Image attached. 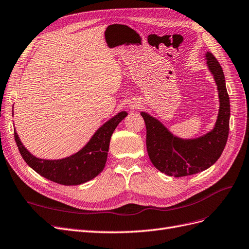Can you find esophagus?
I'll list each match as a JSON object with an SVG mask.
<instances>
[{
  "label": "esophagus",
  "instance_id": "1",
  "mask_svg": "<svg viewBox=\"0 0 249 249\" xmlns=\"http://www.w3.org/2000/svg\"><path fill=\"white\" fill-rule=\"evenodd\" d=\"M131 108H139L140 106H141V104H140V102H133V103H131Z\"/></svg>",
  "mask_w": 249,
  "mask_h": 249
}]
</instances>
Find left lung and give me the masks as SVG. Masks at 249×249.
<instances>
[{
  "label": "left lung",
  "instance_id": "8db88e82",
  "mask_svg": "<svg viewBox=\"0 0 249 249\" xmlns=\"http://www.w3.org/2000/svg\"><path fill=\"white\" fill-rule=\"evenodd\" d=\"M207 66L213 74L219 96V112L213 130L194 139H182L146 112H141L146 125V148L154 166L170 177H186L208 169L219 159L230 131V97L224 73L212 53H207Z\"/></svg>",
  "mask_w": 249,
  "mask_h": 249
}]
</instances>
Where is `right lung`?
<instances>
[{"label": "right lung", "instance_id": "add662e5", "mask_svg": "<svg viewBox=\"0 0 249 249\" xmlns=\"http://www.w3.org/2000/svg\"><path fill=\"white\" fill-rule=\"evenodd\" d=\"M126 115L125 111L119 112L105 123L78 153L63 159L47 160L33 156L22 145L16 130L14 139L22 159L38 175L57 184L65 186L81 185L94 178L103 171L107 161L112 134Z\"/></svg>", "mask_w": 249, "mask_h": 249}]
</instances>
